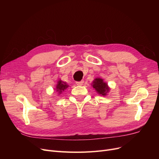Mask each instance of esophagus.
<instances>
[{"label": "esophagus", "instance_id": "1", "mask_svg": "<svg viewBox=\"0 0 159 159\" xmlns=\"http://www.w3.org/2000/svg\"><path fill=\"white\" fill-rule=\"evenodd\" d=\"M84 81H76V84L78 85H82L84 84Z\"/></svg>", "mask_w": 159, "mask_h": 159}]
</instances>
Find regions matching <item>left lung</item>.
<instances>
[{
	"label": "left lung",
	"instance_id": "1",
	"mask_svg": "<svg viewBox=\"0 0 159 159\" xmlns=\"http://www.w3.org/2000/svg\"><path fill=\"white\" fill-rule=\"evenodd\" d=\"M92 86L99 94L103 96L106 95L109 91L107 84L104 82L102 78H95L93 81Z\"/></svg>",
	"mask_w": 159,
	"mask_h": 159
}]
</instances>
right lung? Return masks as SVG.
<instances>
[{"label": "right lung", "mask_w": 159, "mask_h": 159, "mask_svg": "<svg viewBox=\"0 0 159 159\" xmlns=\"http://www.w3.org/2000/svg\"><path fill=\"white\" fill-rule=\"evenodd\" d=\"M68 85L67 84L66 82H64L61 80H59L57 81V84L56 85V91L57 92H59V93H61L62 91H64L67 88H68Z\"/></svg>", "instance_id": "right-lung-1"}]
</instances>
